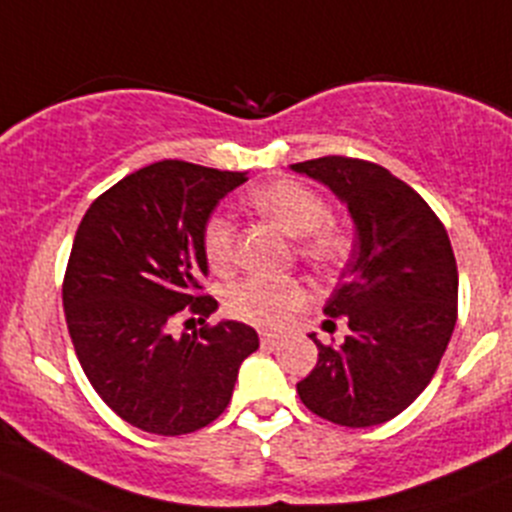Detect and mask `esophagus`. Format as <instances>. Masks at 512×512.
Here are the masks:
<instances>
[{"label": "esophagus", "mask_w": 512, "mask_h": 512, "mask_svg": "<svg viewBox=\"0 0 512 512\" xmlns=\"http://www.w3.org/2000/svg\"><path fill=\"white\" fill-rule=\"evenodd\" d=\"M260 342H262V347H265V350H275L277 345H280V337H275V335H262L260 337Z\"/></svg>", "instance_id": "1"}]
</instances>
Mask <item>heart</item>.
<instances>
[{"mask_svg":"<svg viewBox=\"0 0 512 512\" xmlns=\"http://www.w3.org/2000/svg\"><path fill=\"white\" fill-rule=\"evenodd\" d=\"M252 210L285 235L295 237V252L317 272H332L350 257L352 235L330 217L325 197L297 180H277L247 195ZM200 247L207 267L227 275L235 267L237 227L232 217L215 212L205 220ZM307 300V290L295 277H247L227 290L225 310L235 320L262 330H282L292 312Z\"/></svg>","mask_w":512,"mask_h":512,"instance_id":"heart-1","label":"heart"}]
</instances>
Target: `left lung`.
<instances>
[{
  "label": "left lung",
  "mask_w": 512,
  "mask_h": 512,
  "mask_svg": "<svg viewBox=\"0 0 512 512\" xmlns=\"http://www.w3.org/2000/svg\"><path fill=\"white\" fill-rule=\"evenodd\" d=\"M292 170L320 180L357 227L352 257L325 305L345 340L317 345L297 395L320 418L370 428L403 413L433 380L458 320V265L440 217L385 167L317 157ZM335 325L332 320H327Z\"/></svg>",
  "instance_id": "obj_1"
}]
</instances>
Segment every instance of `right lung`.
Returning <instances> with one entry per match:
<instances>
[{
	"label": "right lung",
	"instance_id": "obj_1",
	"mask_svg": "<svg viewBox=\"0 0 512 512\" xmlns=\"http://www.w3.org/2000/svg\"><path fill=\"white\" fill-rule=\"evenodd\" d=\"M245 180L162 160L102 192L77 227L62 282L69 337L99 398L145 433L187 435L220 418L260 347L250 325H205L217 300L202 292V225ZM195 319L200 331L174 335Z\"/></svg>",
	"mask_w": 512,
	"mask_h": 512
}]
</instances>
